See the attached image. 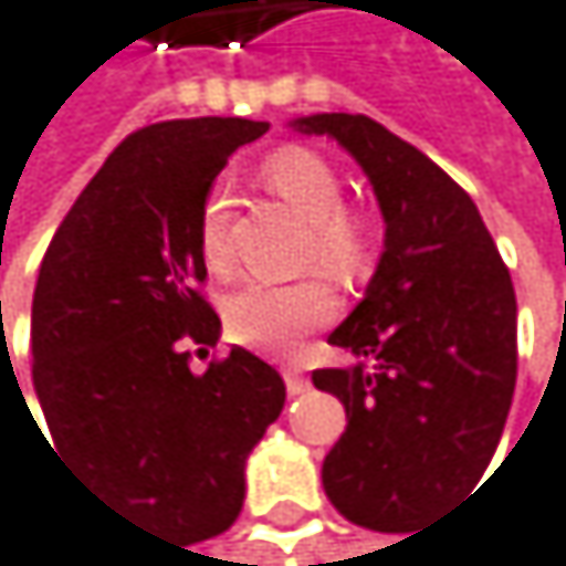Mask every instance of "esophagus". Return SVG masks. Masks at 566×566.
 I'll return each instance as SVG.
<instances>
[{
	"mask_svg": "<svg viewBox=\"0 0 566 566\" xmlns=\"http://www.w3.org/2000/svg\"><path fill=\"white\" fill-rule=\"evenodd\" d=\"M283 379H286V392H290V396H300V392H307V389H311V379H307L304 373H300L296 365H286V368H283Z\"/></svg>",
	"mask_w": 566,
	"mask_h": 566,
	"instance_id": "esophagus-1",
	"label": "esophagus"
}]
</instances>
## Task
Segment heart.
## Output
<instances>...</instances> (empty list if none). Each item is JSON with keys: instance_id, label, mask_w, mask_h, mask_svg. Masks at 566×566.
I'll use <instances>...</instances> for the list:
<instances>
[{"instance_id": "1", "label": "heart", "mask_w": 566, "mask_h": 566, "mask_svg": "<svg viewBox=\"0 0 566 566\" xmlns=\"http://www.w3.org/2000/svg\"><path fill=\"white\" fill-rule=\"evenodd\" d=\"M266 184L283 205L307 221L300 262L317 266L334 283H358L368 273L373 239L361 218L345 211V184L324 156L304 146H286L262 164ZM198 249L214 276L235 266L232 252V201L214 187L198 214ZM334 317V293L321 280L296 283H242L224 300V327L235 342L259 352H290L304 334Z\"/></svg>"}]
</instances>
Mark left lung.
Returning a JSON list of instances; mask_svg holds the SVG:
<instances>
[{"label": "left lung", "instance_id": "left-lung-1", "mask_svg": "<svg viewBox=\"0 0 566 566\" xmlns=\"http://www.w3.org/2000/svg\"><path fill=\"white\" fill-rule=\"evenodd\" d=\"M293 126L338 139L386 218L365 300L327 338L361 361L311 376L348 413L321 468L324 492L355 526L406 533L492 464L516 389V290L474 201L417 146L348 112Z\"/></svg>", "mask_w": 566, "mask_h": 566}]
</instances>
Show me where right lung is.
Returning a JSON list of instances; mask_svg holds the SVG:
<instances>
[{
  "instance_id": "right-lung-1",
  "label": "right lung",
  "mask_w": 566,
  "mask_h": 566,
  "mask_svg": "<svg viewBox=\"0 0 566 566\" xmlns=\"http://www.w3.org/2000/svg\"><path fill=\"white\" fill-rule=\"evenodd\" d=\"M266 129L208 115L126 136L50 239L33 290L46 440L105 502L180 543L239 520L245 458L286 402L276 368L245 348L190 368L221 331L201 293L198 214L228 156Z\"/></svg>"
}]
</instances>
